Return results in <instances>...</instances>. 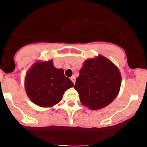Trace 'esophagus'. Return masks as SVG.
<instances>
[{"instance_id": "esophagus-1", "label": "esophagus", "mask_w": 147, "mask_h": 147, "mask_svg": "<svg viewBox=\"0 0 147 147\" xmlns=\"http://www.w3.org/2000/svg\"><path fill=\"white\" fill-rule=\"evenodd\" d=\"M71 81L73 82V83H74H74H75V81H76V79H75L74 76H71Z\"/></svg>"}]
</instances>
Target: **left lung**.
<instances>
[{"instance_id":"8db88e82","label":"left lung","mask_w":147,"mask_h":147,"mask_svg":"<svg viewBox=\"0 0 147 147\" xmlns=\"http://www.w3.org/2000/svg\"><path fill=\"white\" fill-rule=\"evenodd\" d=\"M82 65L74 85L80 102L92 110L107 107L119 95L121 85L120 71L101 54L87 59Z\"/></svg>"}]
</instances>
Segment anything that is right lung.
I'll use <instances>...</instances> for the list:
<instances>
[{"label": "right lung", "instance_id": "right-lung-1", "mask_svg": "<svg viewBox=\"0 0 147 147\" xmlns=\"http://www.w3.org/2000/svg\"><path fill=\"white\" fill-rule=\"evenodd\" d=\"M74 83L62 68L54 67L53 59L35 62L26 74L24 86L29 99L41 107H52L62 100Z\"/></svg>", "mask_w": 147, "mask_h": 147}]
</instances>
